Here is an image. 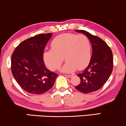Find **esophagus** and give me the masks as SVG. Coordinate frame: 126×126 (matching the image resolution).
Returning <instances> with one entry per match:
<instances>
[{"instance_id": "obj_1", "label": "esophagus", "mask_w": 126, "mask_h": 126, "mask_svg": "<svg viewBox=\"0 0 126 126\" xmlns=\"http://www.w3.org/2000/svg\"><path fill=\"white\" fill-rule=\"evenodd\" d=\"M65 76H66V77H68V78H71L72 77V76L73 75H64Z\"/></svg>"}]
</instances>
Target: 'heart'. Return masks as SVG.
Instances as JSON below:
<instances>
[{
    "label": "heart",
    "instance_id": "obj_1",
    "mask_svg": "<svg viewBox=\"0 0 126 126\" xmlns=\"http://www.w3.org/2000/svg\"><path fill=\"white\" fill-rule=\"evenodd\" d=\"M51 46V49L43 53L45 64L50 70L59 69L64 57L66 63L62 67V72H72L76 69L82 70L89 64L91 46L89 38L84 34H61L53 39Z\"/></svg>",
    "mask_w": 126,
    "mask_h": 126
}]
</instances>
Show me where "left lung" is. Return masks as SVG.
I'll return each mask as SVG.
<instances>
[{"label": "left lung", "instance_id": "1", "mask_svg": "<svg viewBox=\"0 0 126 126\" xmlns=\"http://www.w3.org/2000/svg\"><path fill=\"white\" fill-rule=\"evenodd\" d=\"M83 33L90 40L92 47V56L88 67L77 75L80 82L75 87L84 94L101 89L107 81L113 69V57L110 47L102 39L85 30H76Z\"/></svg>", "mask_w": 126, "mask_h": 126}]
</instances>
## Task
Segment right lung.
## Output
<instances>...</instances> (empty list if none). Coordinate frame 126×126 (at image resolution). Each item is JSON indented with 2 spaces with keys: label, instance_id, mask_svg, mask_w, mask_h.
Returning <instances> with one entry per match:
<instances>
[{
  "label": "right lung",
  "instance_id": "add662e5",
  "mask_svg": "<svg viewBox=\"0 0 126 126\" xmlns=\"http://www.w3.org/2000/svg\"><path fill=\"white\" fill-rule=\"evenodd\" d=\"M52 33L40 34L24 40L16 47L11 58V71L16 81L26 92L40 95L54 85L57 73L46 68L43 53Z\"/></svg>",
  "mask_w": 126,
  "mask_h": 126
}]
</instances>
